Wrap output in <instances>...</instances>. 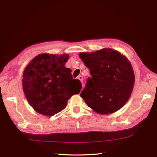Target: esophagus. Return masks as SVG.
Here are the masks:
<instances>
[{"mask_svg": "<svg viewBox=\"0 0 157 157\" xmlns=\"http://www.w3.org/2000/svg\"><path fill=\"white\" fill-rule=\"evenodd\" d=\"M78 79L82 83H83V82H84V78H83V76H82V75H79Z\"/></svg>", "mask_w": 157, "mask_h": 157, "instance_id": "1", "label": "esophagus"}]
</instances>
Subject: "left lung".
<instances>
[{"label":"left lung","mask_w":157,"mask_h":157,"mask_svg":"<svg viewBox=\"0 0 157 157\" xmlns=\"http://www.w3.org/2000/svg\"><path fill=\"white\" fill-rule=\"evenodd\" d=\"M79 57L90 71L80 96L96 113L107 115L121 109L128 101L135 76L125 56L111 48L80 52Z\"/></svg>","instance_id":"obj_1"}]
</instances>
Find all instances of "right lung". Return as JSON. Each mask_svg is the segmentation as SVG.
Wrapping results in <instances>:
<instances>
[{"label": "right lung", "mask_w": 157, "mask_h": 157, "mask_svg": "<svg viewBox=\"0 0 157 157\" xmlns=\"http://www.w3.org/2000/svg\"><path fill=\"white\" fill-rule=\"evenodd\" d=\"M68 54L38 55L26 66L23 73V89L26 98L36 112L52 116L64 109L67 101L78 94L82 84L73 79L65 67Z\"/></svg>", "instance_id": "right-lung-1"}]
</instances>
